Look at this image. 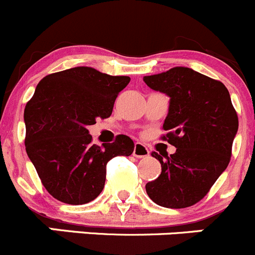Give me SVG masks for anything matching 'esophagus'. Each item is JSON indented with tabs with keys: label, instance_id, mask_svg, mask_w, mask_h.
Returning a JSON list of instances; mask_svg holds the SVG:
<instances>
[{
	"label": "esophagus",
	"instance_id": "1",
	"mask_svg": "<svg viewBox=\"0 0 255 255\" xmlns=\"http://www.w3.org/2000/svg\"><path fill=\"white\" fill-rule=\"evenodd\" d=\"M150 151L144 144L141 142H135V146H134V151H132V155L136 157H146L149 156Z\"/></svg>",
	"mask_w": 255,
	"mask_h": 255
}]
</instances>
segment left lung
<instances>
[{
    "label": "left lung",
    "mask_w": 255,
    "mask_h": 255,
    "mask_svg": "<svg viewBox=\"0 0 255 255\" xmlns=\"http://www.w3.org/2000/svg\"><path fill=\"white\" fill-rule=\"evenodd\" d=\"M150 89L170 98L161 137L176 147L161 164L159 178L145 185L152 202L181 209L200 202L227 169L238 131V115L224 84L189 67L144 76Z\"/></svg>",
    "instance_id": "1"
}]
</instances>
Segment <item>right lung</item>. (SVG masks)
<instances>
[{
	"instance_id": "right-lung-1",
	"label": "right lung",
	"mask_w": 255,
	"mask_h": 255,
	"mask_svg": "<svg viewBox=\"0 0 255 255\" xmlns=\"http://www.w3.org/2000/svg\"><path fill=\"white\" fill-rule=\"evenodd\" d=\"M129 76H110L79 66L43 77L26 104L25 146L41 183L55 199L86 204L103 191L106 164L129 156L134 141L118 135L114 142L91 144L87 126L111 115Z\"/></svg>"
}]
</instances>
